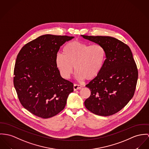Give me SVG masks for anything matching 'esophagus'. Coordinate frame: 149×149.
<instances>
[{
    "label": "esophagus",
    "mask_w": 149,
    "mask_h": 149,
    "mask_svg": "<svg viewBox=\"0 0 149 149\" xmlns=\"http://www.w3.org/2000/svg\"><path fill=\"white\" fill-rule=\"evenodd\" d=\"M74 91H77L78 90H80L81 88V86L79 84H74Z\"/></svg>",
    "instance_id": "1"
}]
</instances>
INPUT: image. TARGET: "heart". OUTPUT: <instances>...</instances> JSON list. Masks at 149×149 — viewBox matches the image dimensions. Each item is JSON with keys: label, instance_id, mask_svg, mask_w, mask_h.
<instances>
[{"label": "heart", "instance_id": "b5f03b06", "mask_svg": "<svg viewBox=\"0 0 149 149\" xmlns=\"http://www.w3.org/2000/svg\"><path fill=\"white\" fill-rule=\"evenodd\" d=\"M106 59L104 47L99 44L90 45L85 42L73 41L66 44L62 54L55 58V64L61 75L69 79L73 73L74 66L78 80H91L96 78L103 69Z\"/></svg>", "mask_w": 149, "mask_h": 149}]
</instances>
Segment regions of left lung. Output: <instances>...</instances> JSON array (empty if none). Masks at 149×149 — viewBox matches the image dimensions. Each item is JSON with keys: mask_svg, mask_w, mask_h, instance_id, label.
I'll return each mask as SVG.
<instances>
[{"mask_svg": "<svg viewBox=\"0 0 149 149\" xmlns=\"http://www.w3.org/2000/svg\"><path fill=\"white\" fill-rule=\"evenodd\" d=\"M103 46L106 59L100 74L86 86L91 91L84 102L86 108L95 115L108 116L122 109L133 97L138 70L130 47L109 36L81 35Z\"/></svg>", "mask_w": 149, "mask_h": 149, "instance_id": "obj_1", "label": "left lung"}]
</instances>
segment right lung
Instances as JSON below:
<instances>
[{
  "label": "right lung",
  "instance_id": "obj_1",
  "mask_svg": "<svg viewBox=\"0 0 149 149\" xmlns=\"http://www.w3.org/2000/svg\"><path fill=\"white\" fill-rule=\"evenodd\" d=\"M74 38L42 35L19 52L14 69V87L20 102L32 114L47 118L65 107L74 85L62 78L55 58L60 47Z\"/></svg>",
  "mask_w": 149,
  "mask_h": 149
}]
</instances>
